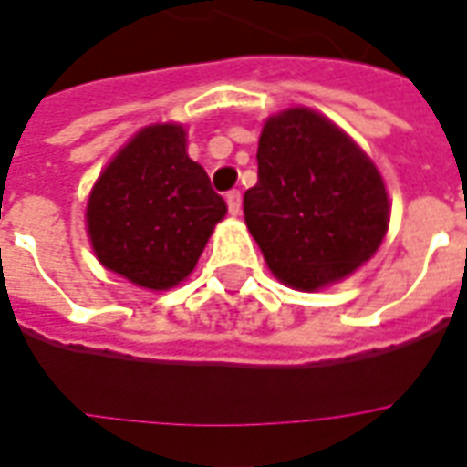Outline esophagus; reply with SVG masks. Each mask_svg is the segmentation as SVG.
<instances>
[{"label": "esophagus", "instance_id": "obj_1", "mask_svg": "<svg viewBox=\"0 0 467 467\" xmlns=\"http://www.w3.org/2000/svg\"><path fill=\"white\" fill-rule=\"evenodd\" d=\"M227 207H230V215H234V217L243 213V195H240V190L227 192Z\"/></svg>", "mask_w": 467, "mask_h": 467}]
</instances>
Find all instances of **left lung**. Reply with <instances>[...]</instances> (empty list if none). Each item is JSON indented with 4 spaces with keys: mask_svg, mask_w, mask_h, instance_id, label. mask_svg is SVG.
<instances>
[{
    "mask_svg": "<svg viewBox=\"0 0 467 467\" xmlns=\"http://www.w3.org/2000/svg\"><path fill=\"white\" fill-rule=\"evenodd\" d=\"M244 223L272 275L317 292L381 247L391 202L374 161L337 123L304 106L265 120Z\"/></svg>",
    "mask_w": 467,
    "mask_h": 467,
    "instance_id": "obj_1",
    "label": "left lung"
}]
</instances>
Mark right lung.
I'll list each match as a JSON object with an SVG mask.
<instances>
[{"label": "right lung", "instance_id": "obj_1", "mask_svg": "<svg viewBox=\"0 0 467 467\" xmlns=\"http://www.w3.org/2000/svg\"><path fill=\"white\" fill-rule=\"evenodd\" d=\"M224 213L202 165L188 155V130L153 123L140 128L93 182L86 230L103 267L163 292L195 269Z\"/></svg>", "mask_w": 467, "mask_h": 467}]
</instances>
